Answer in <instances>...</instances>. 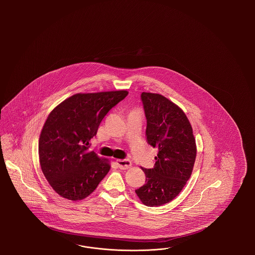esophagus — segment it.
Returning <instances> with one entry per match:
<instances>
[{"label": "esophagus", "mask_w": 255, "mask_h": 255, "mask_svg": "<svg viewBox=\"0 0 255 255\" xmlns=\"http://www.w3.org/2000/svg\"><path fill=\"white\" fill-rule=\"evenodd\" d=\"M117 164L121 169H129L131 167V162L130 160H117Z\"/></svg>", "instance_id": "obj_1"}]
</instances>
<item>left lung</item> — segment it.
I'll list each match as a JSON object with an SVG mask.
<instances>
[{"label": "left lung", "mask_w": 255, "mask_h": 255, "mask_svg": "<svg viewBox=\"0 0 255 255\" xmlns=\"http://www.w3.org/2000/svg\"><path fill=\"white\" fill-rule=\"evenodd\" d=\"M147 143L158 148L153 168H143L146 183L135 190L147 207L169 203L193 172L196 145L193 128L181 108L158 93H142Z\"/></svg>", "instance_id": "left-lung-1"}]
</instances>
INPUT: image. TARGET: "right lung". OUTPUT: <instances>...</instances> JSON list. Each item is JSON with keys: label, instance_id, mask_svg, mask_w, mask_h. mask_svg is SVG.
Segmentation results:
<instances>
[{"label": "right lung", "instance_id": "obj_1", "mask_svg": "<svg viewBox=\"0 0 255 255\" xmlns=\"http://www.w3.org/2000/svg\"><path fill=\"white\" fill-rule=\"evenodd\" d=\"M127 95V91L77 93L47 117L39 138V161L46 180L63 198L84 199L108 174V159L90 151L89 145L108 111Z\"/></svg>", "mask_w": 255, "mask_h": 255}]
</instances>
